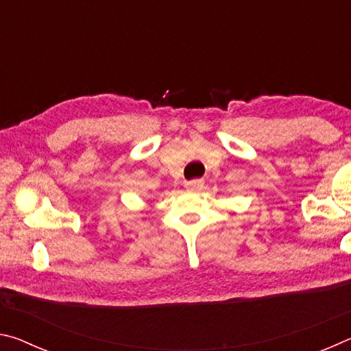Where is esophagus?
<instances>
[{"instance_id": "obj_1", "label": "esophagus", "mask_w": 351, "mask_h": 351, "mask_svg": "<svg viewBox=\"0 0 351 351\" xmlns=\"http://www.w3.org/2000/svg\"><path fill=\"white\" fill-rule=\"evenodd\" d=\"M203 186H204L203 180H192V181L186 182V187L190 190H199Z\"/></svg>"}]
</instances>
